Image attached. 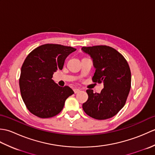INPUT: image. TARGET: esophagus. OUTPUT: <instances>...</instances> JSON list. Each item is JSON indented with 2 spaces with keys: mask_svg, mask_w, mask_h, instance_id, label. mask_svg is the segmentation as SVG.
I'll return each mask as SVG.
<instances>
[{
  "mask_svg": "<svg viewBox=\"0 0 155 155\" xmlns=\"http://www.w3.org/2000/svg\"><path fill=\"white\" fill-rule=\"evenodd\" d=\"M74 92L75 94L78 93H79V92H80V89H78V88H74Z\"/></svg>",
  "mask_w": 155,
  "mask_h": 155,
  "instance_id": "obj_1",
  "label": "esophagus"
}]
</instances>
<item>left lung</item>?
<instances>
[{
	"label": "left lung",
	"mask_w": 155,
	"mask_h": 155,
	"mask_svg": "<svg viewBox=\"0 0 155 155\" xmlns=\"http://www.w3.org/2000/svg\"><path fill=\"white\" fill-rule=\"evenodd\" d=\"M93 58L96 71L94 83H103L101 93L88 89V100L83 103L85 113L98 120H104L116 115L127 99L131 87L129 65L124 57L114 48L106 45L82 47Z\"/></svg>",
	"instance_id": "left-lung-1"
}]
</instances>
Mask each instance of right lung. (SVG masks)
Wrapping results in <instances>:
<instances>
[{
  "label": "right lung",
  "mask_w": 155,
  "mask_h": 155,
  "mask_svg": "<svg viewBox=\"0 0 155 155\" xmlns=\"http://www.w3.org/2000/svg\"><path fill=\"white\" fill-rule=\"evenodd\" d=\"M77 49L57 44H45L28 54L21 67L19 87L27 109L39 118H51L64 107L74 94L71 88L59 87L52 79L54 72L63 68L68 56Z\"/></svg>",
  "instance_id": "right-lung-1"
}]
</instances>
